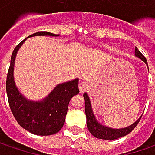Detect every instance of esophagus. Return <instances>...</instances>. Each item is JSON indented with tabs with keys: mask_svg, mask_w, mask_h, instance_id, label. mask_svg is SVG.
Returning a JSON list of instances; mask_svg holds the SVG:
<instances>
[{
	"mask_svg": "<svg viewBox=\"0 0 155 155\" xmlns=\"http://www.w3.org/2000/svg\"><path fill=\"white\" fill-rule=\"evenodd\" d=\"M88 88H89V86H88V84L86 82H81L79 84V89H80V91L81 93L84 92V91H86L88 90Z\"/></svg>",
	"mask_w": 155,
	"mask_h": 155,
	"instance_id": "obj_1",
	"label": "esophagus"
}]
</instances>
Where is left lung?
Instances as JSON below:
<instances>
[{"label":"left lung","mask_w":155,"mask_h":155,"mask_svg":"<svg viewBox=\"0 0 155 155\" xmlns=\"http://www.w3.org/2000/svg\"><path fill=\"white\" fill-rule=\"evenodd\" d=\"M135 52H136L135 53L136 56L140 58L142 61H143L146 64V65H147V61H146L145 57L142 54V53L138 50L137 47H136ZM83 98H84V101H85V114H86V118H87L88 129H89L90 133L93 137H95L97 138L104 140H115L119 138V137H125V136L128 135L137 126V124L139 123L140 119L142 117V116H141L135 123H133L131 126H129L127 127L118 128V129L110 128V127H108L102 126L101 124H100L97 121V119L95 118V116L93 114L92 108H91V101H90L89 96H88V94L86 92L83 94Z\"/></svg>","instance_id":"obj_1"}]
</instances>
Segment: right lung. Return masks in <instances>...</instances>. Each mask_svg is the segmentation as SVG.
<instances>
[{
	"instance_id": "right-lung-1",
	"label": "right lung",
	"mask_w": 155,
	"mask_h": 155,
	"mask_svg": "<svg viewBox=\"0 0 155 155\" xmlns=\"http://www.w3.org/2000/svg\"><path fill=\"white\" fill-rule=\"evenodd\" d=\"M35 36L57 37L59 35L41 31L28 38ZM27 38L14 48L12 54L6 80L9 105L17 122L24 129L34 135L51 136L59 132L64 124L69 102L74 95L79 93V79L58 84L43 101H32L26 99L16 87L13 70L17 52Z\"/></svg>"
}]
</instances>
